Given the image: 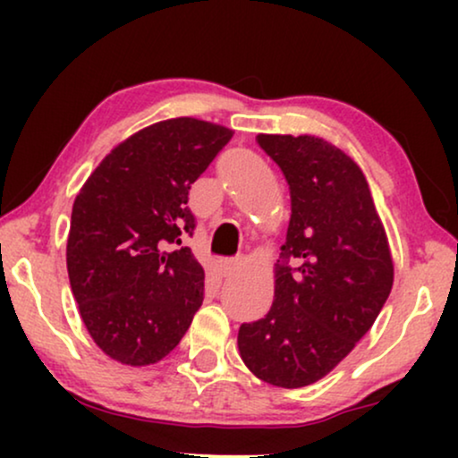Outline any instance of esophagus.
I'll return each mask as SVG.
<instances>
[{
  "instance_id": "obj_1",
  "label": "esophagus",
  "mask_w": 458,
  "mask_h": 458,
  "mask_svg": "<svg viewBox=\"0 0 458 458\" xmlns=\"http://www.w3.org/2000/svg\"><path fill=\"white\" fill-rule=\"evenodd\" d=\"M210 231L215 229H223L225 233H227L229 237H237L240 235V225H237L235 221H231V218H223V216H212L210 218Z\"/></svg>"
}]
</instances>
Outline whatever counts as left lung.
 Wrapping results in <instances>:
<instances>
[{
  "label": "left lung",
  "instance_id": "8db88e82",
  "mask_svg": "<svg viewBox=\"0 0 458 458\" xmlns=\"http://www.w3.org/2000/svg\"><path fill=\"white\" fill-rule=\"evenodd\" d=\"M231 131L174 118L112 149L72 206L66 265L93 342L123 365H154L177 348L204 300L191 183Z\"/></svg>",
  "mask_w": 458,
  "mask_h": 458
}]
</instances>
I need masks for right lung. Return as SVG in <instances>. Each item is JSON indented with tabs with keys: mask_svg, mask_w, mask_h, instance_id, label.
I'll return each mask as SVG.
<instances>
[{
	"mask_svg": "<svg viewBox=\"0 0 458 458\" xmlns=\"http://www.w3.org/2000/svg\"><path fill=\"white\" fill-rule=\"evenodd\" d=\"M267 154L292 191L271 310L243 323L237 346L256 377L304 387L371 329L390 296V248L354 162L327 141L277 135Z\"/></svg>",
	"mask_w": 458,
	"mask_h": 458,
	"instance_id": "add662e5",
	"label": "right lung"
}]
</instances>
